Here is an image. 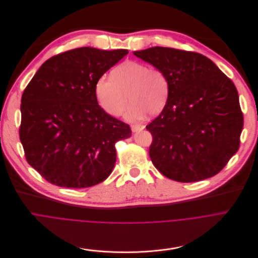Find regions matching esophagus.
<instances>
[{
	"label": "esophagus",
	"instance_id": "obj_1",
	"mask_svg": "<svg viewBox=\"0 0 258 258\" xmlns=\"http://www.w3.org/2000/svg\"><path fill=\"white\" fill-rule=\"evenodd\" d=\"M143 128H144L143 125H138V124H133V125H131V129H132V131H134V132L140 131V130H142Z\"/></svg>",
	"mask_w": 258,
	"mask_h": 258
}]
</instances>
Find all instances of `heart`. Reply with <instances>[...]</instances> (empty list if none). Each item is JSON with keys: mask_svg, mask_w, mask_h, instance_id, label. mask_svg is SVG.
I'll return each mask as SVG.
<instances>
[{"mask_svg": "<svg viewBox=\"0 0 258 258\" xmlns=\"http://www.w3.org/2000/svg\"><path fill=\"white\" fill-rule=\"evenodd\" d=\"M111 78L101 76L94 85L98 104L109 115L121 116L129 100L132 105L126 114L128 120H138L145 114L156 116L166 107L170 81L161 68L125 61L113 69Z\"/></svg>", "mask_w": 258, "mask_h": 258, "instance_id": "obj_1", "label": "heart"}]
</instances>
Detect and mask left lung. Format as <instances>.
<instances>
[{
	"instance_id": "8db88e82",
	"label": "left lung",
	"mask_w": 258,
	"mask_h": 258,
	"mask_svg": "<svg viewBox=\"0 0 258 258\" xmlns=\"http://www.w3.org/2000/svg\"><path fill=\"white\" fill-rule=\"evenodd\" d=\"M133 54L170 81L162 113L146 126L149 157L169 179L189 183L220 173L238 151L243 113L233 81L205 56L153 46Z\"/></svg>"
}]
</instances>
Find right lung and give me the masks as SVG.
Wrapping results in <instances>:
<instances>
[{
    "label": "right lung",
    "mask_w": 258,
    "mask_h": 258,
    "mask_svg": "<svg viewBox=\"0 0 258 258\" xmlns=\"http://www.w3.org/2000/svg\"><path fill=\"white\" fill-rule=\"evenodd\" d=\"M128 54L84 46L46 60L21 97L19 137L27 163L53 185L86 188L105 181L118 140L130 126L102 110L95 82Z\"/></svg>",
    "instance_id": "right-lung-1"
}]
</instances>
